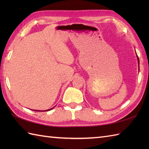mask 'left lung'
<instances>
[{"mask_svg":"<svg viewBox=\"0 0 149 149\" xmlns=\"http://www.w3.org/2000/svg\"><path fill=\"white\" fill-rule=\"evenodd\" d=\"M136 51V50H135ZM136 57H137V59H138V69L140 70V61H139V58H138V56H137V54H136Z\"/></svg>","mask_w":149,"mask_h":149,"instance_id":"obj_1","label":"left lung"}]
</instances>
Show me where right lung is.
<instances>
[{"label":"right lung","instance_id":"add662e5","mask_svg":"<svg viewBox=\"0 0 149 149\" xmlns=\"http://www.w3.org/2000/svg\"><path fill=\"white\" fill-rule=\"evenodd\" d=\"M54 107H55V106L54 107H53L52 108H50V109H47V110H45V111H50V110H51V109H52ZM34 111H40V110H34Z\"/></svg>","mask_w":149,"mask_h":149}]
</instances>
